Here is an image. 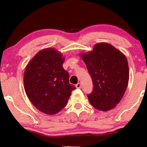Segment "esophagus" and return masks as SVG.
<instances>
[{"label": "esophagus", "instance_id": "obj_1", "mask_svg": "<svg viewBox=\"0 0 147 147\" xmlns=\"http://www.w3.org/2000/svg\"><path fill=\"white\" fill-rule=\"evenodd\" d=\"M76 87L77 88H81V84H80V83H78V84L76 85Z\"/></svg>", "mask_w": 147, "mask_h": 147}]
</instances>
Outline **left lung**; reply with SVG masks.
I'll list each match as a JSON object with an SVG mask.
<instances>
[{
    "mask_svg": "<svg viewBox=\"0 0 147 147\" xmlns=\"http://www.w3.org/2000/svg\"><path fill=\"white\" fill-rule=\"evenodd\" d=\"M93 82L88 100L96 109L108 111L122 100L129 79L128 61L124 54L105 42L96 43L92 51L81 53Z\"/></svg>",
    "mask_w": 147,
    "mask_h": 147,
    "instance_id": "8db88e82",
    "label": "left lung"
}]
</instances>
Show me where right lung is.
I'll return each mask as SVG.
<instances>
[{
  "label": "right lung",
  "instance_id": "1",
  "mask_svg": "<svg viewBox=\"0 0 147 147\" xmlns=\"http://www.w3.org/2000/svg\"><path fill=\"white\" fill-rule=\"evenodd\" d=\"M64 60L63 54L48 47L38 52L26 66L23 80L26 94L44 114L53 115L61 111L76 89L63 67Z\"/></svg>",
  "mask_w": 147,
  "mask_h": 147
}]
</instances>
